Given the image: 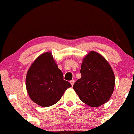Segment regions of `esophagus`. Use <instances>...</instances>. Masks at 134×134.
<instances>
[{"label":"esophagus","instance_id":"34e87169","mask_svg":"<svg viewBox=\"0 0 134 134\" xmlns=\"http://www.w3.org/2000/svg\"><path fill=\"white\" fill-rule=\"evenodd\" d=\"M70 84H71V85L73 86L74 84V82H75V81L74 80H71V81H70Z\"/></svg>","mask_w":134,"mask_h":134}]
</instances>
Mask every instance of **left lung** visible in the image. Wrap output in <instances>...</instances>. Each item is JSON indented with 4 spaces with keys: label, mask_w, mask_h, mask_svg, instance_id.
<instances>
[{
    "label": "left lung",
    "mask_w": 134,
    "mask_h": 134,
    "mask_svg": "<svg viewBox=\"0 0 134 134\" xmlns=\"http://www.w3.org/2000/svg\"><path fill=\"white\" fill-rule=\"evenodd\" d=\"M81 78L73 86L80 99L91 107H98L110 99L115 87V75L102 55L91 52L83 60Z\"/></svg>",
    "instance_id": "8db88e82"
}]
</instances>
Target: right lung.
<instances>
[{"instance_id":"1","label":"right lung","mask_w":134,"mask_h":134,"mask_svg":"<svg viewBox=\"0 0 134 134\" xmlns=\"http://www.w3.org/2000/svg\"><path fill=\"white\" fill-rule=\"evenodd\" d=\"M26 86L29 96L35 103L48 107L57 103L70 83L64 79L50 52L41 54L27 71Z\"/></svg>"}]
</instances>
